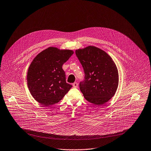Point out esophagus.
<instances>
[{"instance_id": "esophagus-1", "label": "esophagus", "mask_w": 151, "mask_h": 151, "mask_svg": "<svg viewBox=\"0 0 151 151\" xmlns=\"http://www.w3.org/2000/svg\"><path fill=\"white\" fill-rule=\"evenodd\" d=\"M72 85H73V88H78V83H76V82H75V83H73V84H72Z\"/></svg>"}]
</instances>
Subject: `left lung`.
Returning <instances> with one entry per match:
<instances>
[{
    "label": "left lung",
    "mask_w": 151,
    "mask_h": 151,
    "mask_svg": "<svg viewBox=\"0 0 151 151\" xmlns=\"http://www.w3.org/2000/svg\"><path fill=\"white\" fill-rule=\"evenodd\" d=\"M75 53L85 75L79 83L84 97L96 105L106 103L115 94L119 85L114 62L105 51L94 46L77 50Z\"/></svg>",
    "instance_id": "obj_1"
}]
</instances>
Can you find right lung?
Masks as SVG:
<instances>
[{
    "label": "right lung",
    "instance_id": "right-lung-1",
    "mask_svg": "<svg viewBox=\"0 0 151 151\" xmlns=\"http://www.w3.org/2000/svg\"><path fill=\"white\" fill-rule=\"evenodd\" d=\"M72 50L49 47L32 61L27 72V85L32 96L44 106L58 103L72 86L66 82L63 64Z\"/></svg>",
    "mask_w": 151,
    "mask_h": 151
}]
</instances>
